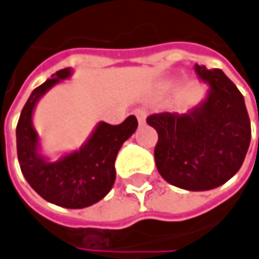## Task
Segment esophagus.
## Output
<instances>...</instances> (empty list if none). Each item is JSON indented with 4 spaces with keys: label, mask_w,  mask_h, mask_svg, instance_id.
<instances>
[{
    "label": "esophagus",
    "mask_w": 259,
    "mask_h": 259,
    "mask_svg": "<svg viewBox=\"0 0 259 259\" xmlns=\"http://www.w3.org/2000/svg\"><path fill=\"white\" fill-rule=\"evenodd\" d=\"M135 115H136L139 124H144V123H145V120H147V111H145V109H142V108L135 109Z\"/></svg>",
    "instance_id": "obj_1"
}]
</instances>
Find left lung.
Wrapping results in <instances>:
<instances>
[{"label":"left lung","instance_id":"1","mask_svg":"<svg viewBox=\"0 0 259 259\" xmlns=\"http://www.w3.org/2000/svg\"><path fill=\"white\" fill-rule=\"evenodd\" d=\"M196 72L210 85L201 106L182 115L153 114L147 123L158 133L154 158L160 175L179 188L206 191L242 167L250 121L243 95L221 69L196 65Z\"/></svg>","mask_w":259,"mask_h":259}]
</instances>
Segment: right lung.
<instances>
[{
	"instance_id": "add662e5",
	"label": "right lung",
	"mask_w": 259,
	"mask_h": 259,
	"mask_svg": "<svg viewBox=\"0 0 259 259\" xmlns=\"http://www.w3.org/2000/svg\"><path fill=\"white\" fill-rule=\"evenodd\" d=\"M71 75L65 68L38 85L25 104L16 127L17 158L28 184L44 200L68 209H81L102 200L115 181V157L123 142L138 127L135 115L120 124L99 123L80 151L52 163L36 153L38 136L32 127V111L38 99L56 82Z\"/></svg>"
}]
</instances>
